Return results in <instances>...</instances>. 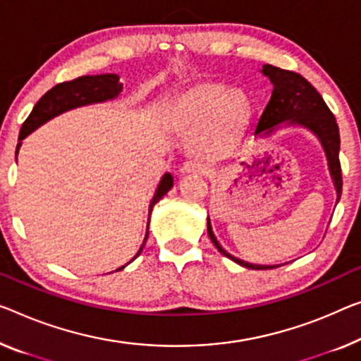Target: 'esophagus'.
<instances>
[{"mask_svg": "<svg viewBox=\"0 0 361 361\" xmlns=\"http://www.w3.org/2000/svg\"><path fill=\"white\" fill-rule=\"evenodd\" d=\"M206 165L197 162V160H188L180 169L181 173H206Z\"/></svg>", "mask_w": 361, "mask_h": 361, "instance_id": "esophagus-1", "label": "esophagus"}]
</instances>
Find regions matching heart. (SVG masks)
I'll return each mask as SVG.
<instances>
[{"label": "heart", "mask_w": 361, "mask_h": 361, "mask_svg": "<svg viewBox=\"0 0 361 361\" xmlns=\"http://www.w3.org/2000/svg\"><path fill=\"white\" fill-rule=\"evenodd\" d=\"M251 113V102L241 89H224L222 84L202 82L188 89L173 102L170 115L183 129L201 126L199 149L207 154L228 150L243 131Z\"/></svg>", "instance_id": "1"}]
</instances>
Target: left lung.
Listing matches in <instances>:
<instances>
[{"instance_id":"left-lung-1","label":"left lung","mask_w":361,"mask_h":361,"mask_svg":"<svg viewBox=\"0 0 361 361\" xmlns=\"http://www.w3.org/2000/svg\"><path fill=\"white\" fill-rule=\"evenodd\" d=\"M261 73L271 80L274 89L271 100L267 102L264 111L257 121L255 136L267 137L279 131L281 128L288 126H301L308 129L319 139L322 149H324L327 159V169H329L332 183L336 188V206L342 195V171L341 162H338V150H341V134H338V126L334 115L322 100L318 90L311 85L303 76L298 73L285 71V69L276 68L272 64H264ZM207 233L212 243L225 257L232 259L236 264L243 266L246 269H276L283 264L276 266H261L251 264L243 259H238L230 255V252L222 248L217 238L212 232L211 220L207 217Z\"/></svg>"}]
</instances>
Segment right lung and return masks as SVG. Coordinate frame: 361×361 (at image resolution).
Here are the masks:
<instances>
[{
	"label": "right lung",
	"instance_id": "obj_1",
	"mask_svg": "<svg viewBox=\"0 0 361 361\" xmlns=\"http://www.w3.org/2000/svg\"><path fill=\"white\" fill-rule=\"evenodd\" d=\"M123 90V84L120 82V76L116 74H97V76H80L74 80H68V82L56 84L55 87H51L48 92L42 97V99L37 102L34 110L30 111V115L27 116L24 121L23 128H20L19 133V144L16 147V160H18L19 147L23 144V139L29 136L30 133H34L37 128L45 125L47 121H50L51 118L61 115L64 111H69L73 109H78V106L84 105H92V104H102V102L113 100L116 99L120 92ZM173 186V176L170 173H165L160 180L157 190H155V195L152 201L149 204V219H147V228H146V236H144V241L141 248L136 252V256L133 257V262L136 257L141 255V251L146 245L147 236H149V222H150V214H152V209L155 204H157L160 199H162L166 192L171 190ZM128 262V264H129ZM128 264L121 266L116 271H121Z\"/></svg>",
	"mask_w": 361,
	"mask_h": 361
}]
</instances>
